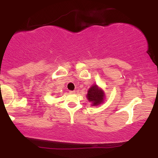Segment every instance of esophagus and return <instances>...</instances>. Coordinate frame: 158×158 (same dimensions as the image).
<instances>
[{
  "label": "esophagus",
  "instance_id": "1",
  "mask_svg": "<svg viewBox=\"0 0 158 158\" xmlns=\"http://www.w3.org/2000/svg\"><path fill=\"white\" fill-rule=\"evenodd\" d=\"M69 93L70 94H75V91H69Z\"/></svg>",
  "mask_w": 158,
  "mask_h": 158
}]
</instances>
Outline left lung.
Returning a JSON list of instances; mask_svg holds the SVG:
<instances>
[{
	"instance_id": "8db88e82",
	"label": "left lung",
	"mask_w": 158,
	"mask_h": 158,
	"mask_svg": "<svg viewBox=\"0 0 158 158\" xmlns=\"http://www.w3.org/2000/svg\"><path fill=\"white\" fill-rule=\"evenodd\" d=\"M105 96V94L103 90L98 88L97 85H94L88 89L87 98L89 102L92 103V106H98L103 102Z\"/></svg>"
}]
</instances>
